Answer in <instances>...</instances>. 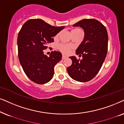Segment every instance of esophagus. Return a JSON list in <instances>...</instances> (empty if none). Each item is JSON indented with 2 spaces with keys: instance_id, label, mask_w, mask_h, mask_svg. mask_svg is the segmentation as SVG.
<instances>
[{
  "instance_id": "obj_1",
  "label": "esophagus",
  "mask_w": 124,
  "mask_h": 124,
  "mask_svg": "<svg viewBox=\"0 0 124 124\" xmlns=\"http://www.w3.org/2000/svg\"><path fill=\"white\" fill-rule=\"evenodd\" d=\"M66 58H67V57H66V56H65V55H62V59H63H63H65Z\"/></svg>"
}]
</instances>
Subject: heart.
I'll return each mask as SVG.
<instances>
[{
    "instance_id": "b5f03b06",
    "label": "heart",
    "mask_w": 124,
    "mask_h": 124,
    "mask_svg": "<svg viewBox=\"0 0 124 124\" xmlns=\"http://www.w3.org/2000/svg\"><path fill=\"white\" fill-rule=\"evenodd\" d=\"M80 31H82L79 29H74L71 31V32H80ZM58 49L63 53L69 54L71 50L72 46L71 45H68V44H60L58 46Z\"/></svg>"
}]
</instances>
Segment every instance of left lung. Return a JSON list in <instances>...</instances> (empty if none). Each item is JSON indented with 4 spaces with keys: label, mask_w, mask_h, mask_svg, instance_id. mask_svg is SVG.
Returning a JSON list of instances; mask_svg holds the SVG:
<instances>
[{
    "label": "left lung",
    "mask_w": 124,
    "mask_h": 124,
    "mask_svg": "<svg viewBox=\"0 0 124 124\" xmlns=\"http://www.w3.org/2000/svg\"><path fill=\"white\" fill-rule=\"evenodd\" d=\"M72 26L84 29L83 41L76 50V54L83 58L70 57L72 65L67 67V72L76 81L86 82L96 75L103 65L108 50V33L102 23L93 19L82 20Z\"/></svg>",
    "instance_id": "1"
}]
</instances>
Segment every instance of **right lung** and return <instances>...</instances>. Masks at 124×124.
Returning a JSON list of instances; mask_svg holds the SVG:
<instances>
[{"mask_svg": "<svg viewBox=\"0 0 124 124\" xmlns=\"http://www.w3.org/2000/svg\"><path fill=\"white\" fill-rule=\"evenodd\" d=\"M65 26H52L41 19H31L23 25L18 34V55L25 74L34 83L42 85L49 82L54 75V67L62 59L57 51L49 57L43 50L47 44L54 42L53 37Z\"/></svg>", "mask_w": 124, "mask_h": 124, "instance_id": "right-lung-1", "label": "right lung"}]
</instances>
